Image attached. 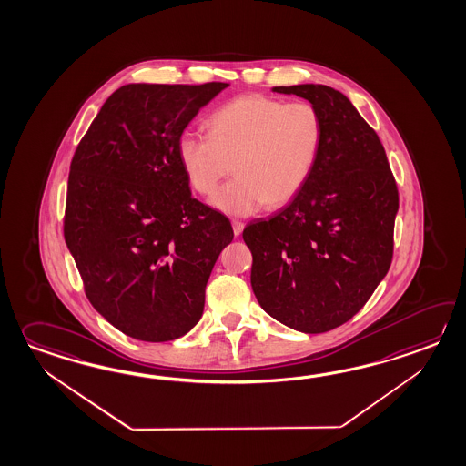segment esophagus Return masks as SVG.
<instances>
[{"label":"esophagus","instance_id":"esophagus-1","mask_svg":"<svg viewBox=\"0 0 466 466\" xmlns=\"http://www.w3.org/2000/svg\"><path fill=\"white\" fill-rule=\"evenodd\" d=\"M232 228H234V234H236V236H240L242 230H244V222L234 220V222H232Z\"/></svg>","mask_w":466,"mask_h":466}]
</instances>
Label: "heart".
Segmentation results:
<instances>
[{
    "label": "heart",
    "mask_w": 466,
    "mask_h": 466,
    "mask_svg": "<svg viewBox=\"0 0 466 466\" xmlns=\"http://www.w3.org/2000/svg\"><path fill=\"white\" fill-rule=\"evenodd\" d=\"M208 125V134L182 135L177 154L200 196H214L235 170L238 177L212 198L214 208L230 216L290 202L312 176L324 140L316 106L264 95H242L220 105Z\"/></svg>",
    "instance_id": "1"
}]
</instances>
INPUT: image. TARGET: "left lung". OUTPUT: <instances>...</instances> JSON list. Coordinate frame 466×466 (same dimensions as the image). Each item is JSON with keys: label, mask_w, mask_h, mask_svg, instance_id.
Returning <instances> with one entry per match:
<instances>
[{"label": "left lung", "mask_w": 466, "mask_h": 466, "mask_svg": "<svg viewBox=\"0 0 466 466\" xmlns=\"http://www.w3.org/2000/svg\"><path fill=\"white\" fill-rule=\"evenodd\" d=\"M272 90L309 100L324 140L289 206L244 228L250 284L274 319L296 331H331L361 309L391 266L398 187L380 137L341 92L326 85Z\"/></svg>", "instance_id": "left-lung-1"}]
</instances>
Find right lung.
Returning <instances> with one entry per match:
<instances>
[{"instance_id":"obj_1","label":"right lung","mask_w":466,"mask_h":466,"mask_svg":"<svg viewBox=\"0 0 466 466\" xmlns=\"http://www.w3.org/2000/svg\"><path fill=\"white\" fill-rule=\"evenodd\" d=\"M228 83L125 85L75 150L63 236L95 309L140 341H172L202 318L228 218L190 194L177 144Z\"/></svg>"}]
</instances>
